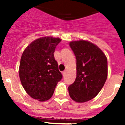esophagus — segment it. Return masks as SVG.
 I'll use <instances>...</instances> for the list:
<instances>
[{
    "label": "esophagus",
    "instance_id": "1",
    "mask_svg": "<svg viewBox=\"0 0 125 125\" xmlns=\"http://www.w3.org/2000/svg\"><path fill=\"white\" fill-rule=\"evenodd\" d=\"M65 73H66V71H63V72H62L63 76H65Z\"/></svg>",
    "mask_w": 125,
    "mask_h": 125
}]
</instances>
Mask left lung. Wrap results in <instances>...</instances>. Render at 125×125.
<instances>
[{"mask_svg": "<svg viewBox=\"0 0 125 125\" xmlns=\"http://www.w3.org/2000/svg\"><path fill=\"white\" fill-rule=\"evenodd\" d=\"M76 59V77L68 87L73 101L85 103L93 99L104 85L108 76V62L99 47L87 41L69 43Z\"/></svg>", "mask_w": 125, "mask_h": 125, "instance_id": "8db88e82", "label": "left lung"}]
</instances>
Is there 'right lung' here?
Returning <instances> with one entry per match:
<instances>
[{
	"label": "right lung",
	"mask_w": 125,
	"mask_h": 125,
	"mask_svg": "<svg viewBox=\"0 0 125 125\" xmlns=\"http://www.w3.org/2000/svg\"><path fill=\"white\" fill-rule=\"evenodd\" d=\"M60 42V38H39L30 43L22 53L19 77L22 87L33 99L49 100L62 78L54 57L56 47Z\"/></svg>",
	"instance_id": "add662e5"
}]
</instances>
